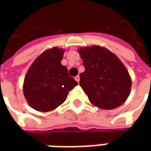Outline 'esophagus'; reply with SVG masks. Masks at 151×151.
<instances>
[{"label": "esophagus", "mask_w": 151, "mask_h": 151, "mask_svg": "<svg viewBox=\"0 0 151 151\" xmlns=\"http://www.w3.org/2000/svg\"><path fill=\"white\" fill-rule=\"evenodd\" d=\"M75 80L78 82H79V81H80V77H79V75L76 76V77H75Z\"/></svg>", "instance_id": "1"}]
</instances>
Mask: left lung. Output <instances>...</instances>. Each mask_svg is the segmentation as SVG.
<instances>
[{"instance_id":"1","label":"left lung","mask_w":151,"mask_h":151,"mask_svg":"<svg viewBox=\"0 0 151 151\" xmlns=\"http://www.w3.org/2000/svg\"><path fill=\"white\" fill-rule=\"evenodd\" d=\"M78 52L85 67L79 83L91 103L107 110L123 104L129 95L131 79L118 57L99 46L81 47Z\"/></svg>"}]
</instances>
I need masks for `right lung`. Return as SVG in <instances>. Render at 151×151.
Listing matches in <instances>:
<instances>
[{
  "instance_id": "obj_1",
  "label": "right lung",
  "mask_w": 151,
  "mask_h": 151,
  "mask_svg": "<svg viewBox=\"0 0 151 151\" xmlns=\"http://www.w3.org/2000/svg\"><path fill=\"white\" fill-rule=\"evenodd\" d=\"M64 50L53 47L37 57L25 77L23 92L31 108L49 111L63 104L78 85L61 65Z\"/></svg>"
}]
</instances>
